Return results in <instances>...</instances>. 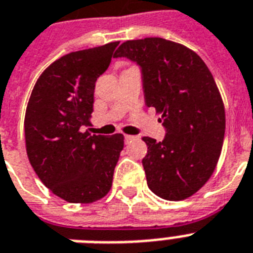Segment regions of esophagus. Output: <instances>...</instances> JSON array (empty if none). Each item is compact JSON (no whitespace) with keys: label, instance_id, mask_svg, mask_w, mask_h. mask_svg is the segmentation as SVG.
Masks as SVG:
<instances>
[{"label":"esophagus","instance_id":"esophagus-1","mask_svg":"<svg viewBox=\"0 0 253 253\" xmlns=\"http://www.w3.org/2000/svg\"><path fill=\"white\" fill-rule=\"evenodd\" d=\"M133 137L135 136H132V135H125V141H130V140H132Z\"/></svg>","mask_w":253,"mask_h":253}]
</instances>
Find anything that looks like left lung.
<instances>
[{"instance_id":"8db88e82","label":"left lung","mask_w":253,"mask_h":253,"mask_svg":"<svg viewBox=\"0 0 253 253\" xmlns=\"http://www.w3.org/2000/svg\"><path fill=\"white\" fill-rule=\"evenodd\" d=\"M136 61L148 107L161 114L162 141L144 136L148 186L167 201H182L212 176L221 154L225 108L213 76L198 54L177 42L148 37L121 44L114 58Z\"/></svg>"}]
</instances>
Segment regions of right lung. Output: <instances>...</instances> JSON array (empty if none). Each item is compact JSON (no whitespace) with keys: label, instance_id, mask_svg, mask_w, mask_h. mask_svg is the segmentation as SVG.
Instances as JSON below:
<instances>
[{"label":"right lung","instance_id":"right-lung-1","mask_svg":"<svg viewBox=\"0 0 253 253\" xmlns=\"http://www.w3.org/2000/svg\"><path fill=\"white\" fill-rule=\"evenodd\" d=\"M120 42L74 51L36 82L24 118L25 148L35 172L59 198L92 203L109 193L123 149L122 133L91 135L95 82Z\"/></svg>","mask_w":253,"mask_h":253}]
</instances>
